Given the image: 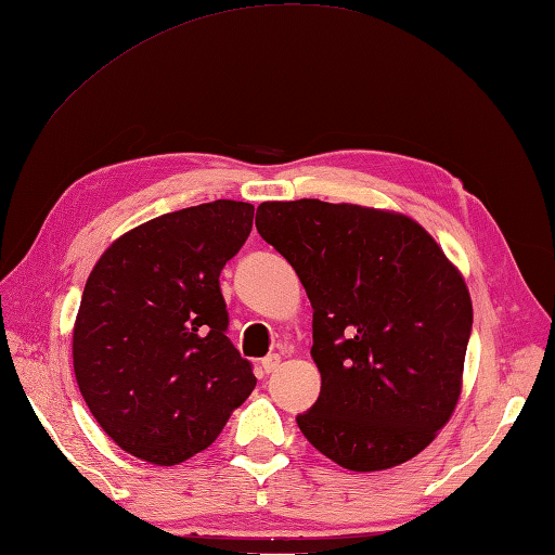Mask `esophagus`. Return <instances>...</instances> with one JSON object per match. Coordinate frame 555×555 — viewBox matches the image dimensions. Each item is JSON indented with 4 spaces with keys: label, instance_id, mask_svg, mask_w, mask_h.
<instances>
[{
    "label": "esophagus",
    "instance_id": "34e87169",
    "mask_svg": "<svg viewBox=\"0 0 555 555\" xmlns=\"http://www.w3.org/2000/svg\"><path fill=\"white\" fill-rule=\"evenodd\" d=\"M279 364H281V357L279 354H269V357L262 359V371L269 376V373H274L279 369Z\"/></svg>",
    "mask_w": 555,
    "mask_h": 555
}]
</instances>
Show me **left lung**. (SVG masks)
<instances>
[{
  "label": "left lung",
  "mask_w": 555,
  "mask_h": 555,
  "mask_svg": "<svg viewBox=\"0 0 555 555\" xmlns=\"http://www.w3.org/2000/svg\"><path fill=\"white\" fill-rule=\"evenodd\" d=\"M255 227L312 302L321 454L357 473L421 454L452 418L473 326L466 279L416 219L319 198L267 201Z\"/></svg>",
  "instance_id": "obj_1"
}]
</instances>
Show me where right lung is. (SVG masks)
<instances>
[{"mask_svg": "<svg viewBox=\"0 0 555 555\" xmlns=\"http://www.w3.org/2000/svg\"><path fill=\"white\" fill-rule=\"evenodd\" d=\"M255 208L215 201L115 238L85 283L73 326L75 380L122 452L177 466L208 449L255 390L229 343L219 272L246 243Z\"/></svg>", "mask_w": 555, "mask_h": 555, "instance_id": "add662e5", "label": "right lung"}]
</instances>
